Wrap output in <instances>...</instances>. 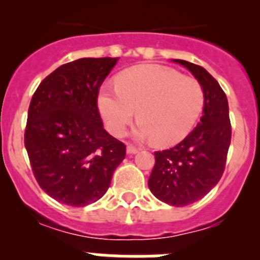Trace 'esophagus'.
<instances>
[{"instance_id": "obj_1", "label": "esophagus", "mask_w": 260, "mask_h": 260, "mask_svg": "<svg viewBox=\"0 0 260 260\" xmlns=\"http://www.w3.org/2000/svg\"><path fill=\"white\" fill-rule=\"evenodd\" d=\"M126 151H127V153H130V155H134V153L139 152V148H137V147L134 146H127Z\"/></svg>"}]
</instances>
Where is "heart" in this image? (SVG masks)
Segmentation results:
<instances>
[{
    "instance_id": "1",
    "label": "heart",
    "mask_w": 260,
    "mask_h": 260,
    "mask_svg": "<svg viewBox=\"0 0 260 260\" xmlns=\"http://www.w3.org/2000/svg\"><path fill=\"white\" fill-rule=\"evenodd\" d=\"M203 86L191 77L165 66H133L116 79V88L103 87L99 110L107 128L121 137L135 117V135L153 139L157 146H172L189 135L203 113Z\"/></svg>"
}]
</instances>
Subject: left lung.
Returning a JSON list of instances; mask_svg holds the SVG:
<instances>
[{"label":"left lung","mask_w":260,"mask_h":260,"mask_svg":"<svg viewBox=\"0 0 260 260\" xmlns=\"http://www.w3.org/2000/svg\"><path fill=\"white\" fill-rule=\"evenodd\" d=\"M185 66L203 86L201 122L182 142L156 151L148 187L158 201L183 207L207 195L221 178L232 138L226 95L217 80L202 66L173 59Z\"/></svg>","instance_id":"obj_1"}]
</instances>
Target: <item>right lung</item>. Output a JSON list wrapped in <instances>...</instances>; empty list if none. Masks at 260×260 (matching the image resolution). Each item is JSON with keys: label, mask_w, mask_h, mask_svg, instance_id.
I'll return each instance as SVG.
<instances>
[{"label": "right lung", "mask_w": 260, "mask_h": 260, "mask_svg": "<svg viewBox=\"0 0 260 260\" xmlns=\"http://www.w3.org/2000/svg\"><path fill=\"white\" fill-rule=\"evenodd\" d=\"M118 58H79L50 73L32 96L24 146L39 186L73 207L95 203L109 189L126 146L103 126L100 86Z\"/></svg>", "instance_id": "right-lung-1"}]
</instances>
